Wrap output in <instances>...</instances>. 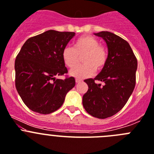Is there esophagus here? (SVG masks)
<instances>
[{"label": "esophagus", "mask_w": 154, "mask_h": 154, "mask_svg": "<svg viewBox=\"0 0 154 154\" xmlns=\"http://www.w3.org/2000/svg\"><path fill=\"white\" fill-rule=\"evenodd\" d=\"M82 82V80H80V79H76V83L79 84V83Z\"/></svg>", "instance_id": "obj_1"}]
</instances>
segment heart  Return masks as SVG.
<instances>
[{
    "instance_id": "b5f03b06",
    "label": "heart",
    "mask_w": 154,
    "mask_h": 154,
    "mask_svg": "<svg viewBox=\"0 0 154 154\" xmlns=\"http://www.w3.org/2000/svg\"><path fill=\"white\" fill-rule=\"evenodd\" d=\"M80 56L83 64L75 68ZM61 57L66 67L75 68L70 70V75L77 78H85L93 75L95 70L100 71L104 68L108 60V50L105 45L100 44L97 37L86 34L74 41L73 48H65Z\"/></svg>"
}]
</instances>
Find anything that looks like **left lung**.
<instances>
[{"mask_svg":"<svg viewBox=\"0 0 154 154\" xmlns=\"http://www.w3.org/2000/svg\"><path fill=\"white\" fill-rule=\"evenodd\" d=\"M94 34L106 41L108 60L95 78L84 80L88 91L83 96V106L93 117L105 119L120 111L132 94L137 60L128 42L119 36L108 31ZM96 80L103 82L104 85L96 84Z\"/></svg>","mask_w":154,"mask_h":154,"instance_id":"obj_1","label":"left lung"}]
</instances>
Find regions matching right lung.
I'll return each mask as SVG.
<instances>
[{"label": "right lung", "instance_id": "obj_1", "mask_svg": "<svg viewBox=\"0 0 154 154\" xmlns=\"http://www.w3.org/2000/svg\"><path fill=\"white\" fill-rule=\"evenodd\" d=\"M75 33L50 30L26 41L15 60V87L24 104L41 114L62 106L66 94L75 86L68 77L62 51ZM65 75L63 80L55 76Z\"/></svg>", "mask_w": 154, "mask_h": 154}]
</instances>
